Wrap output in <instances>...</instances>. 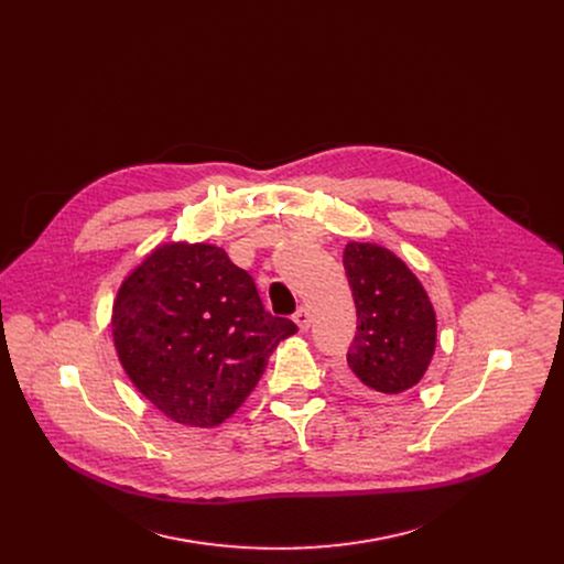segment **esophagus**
I'll use <instances>...</instances> for the list:
<instances>
[{
    "instance_id": "obj_1",
    "label": "esophagus",
    "mask_w": 564,
    "mask_h": 564,
    "mask_svg": "<svg viewBox=\"0 0 564 564\" xmlns=\"http://www.w3.org/2000/svg\"><path fill=\"white\" fill-rule=\"evenodd\" d=\"M294 322H296V326H299V330H308L311 328V313L305 311V308H299L296 313H294Z\"/></svg>"
}]
</instances>
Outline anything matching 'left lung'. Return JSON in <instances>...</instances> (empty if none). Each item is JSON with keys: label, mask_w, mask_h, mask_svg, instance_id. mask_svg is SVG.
Segmentation results:
<instances>
[{"label": "left lung", "mask_w": 564, "mask_h": 564, "mask_svg": "<svg viewBox=\"0 0 564 564\" xmlns=\"http://www.w3.org/2000/svg\"><path fill=\"white\" fill-rule=\"evenodd\" d=\"M344 270L357 333L346 362L362 387L398 395L425 376L436 346V315L421 281L389 249L348 242Z\"/></svg>", "instance_id": "obj_1"}]
</instances>
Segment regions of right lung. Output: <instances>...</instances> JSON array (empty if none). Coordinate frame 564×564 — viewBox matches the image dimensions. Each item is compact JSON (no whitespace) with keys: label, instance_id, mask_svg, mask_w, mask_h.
<instances>
[{"label":"right lung","instance_id":"add662e5","mask_svg":"<svg viewBox=\"0 0 564 564\" xmlns=\"http://www.w3.org/2000/svg\"><path fill=\"white\" fill-rule=\"evenodd\" d=\"M296 330L265 311L253 279L225 249L202 242H173L145 256L112 313L115 346L132 384L191 427L229 419L276 344Z\"/></svg>","mask_w":564,"mask_h":564}]
</instances>
